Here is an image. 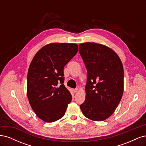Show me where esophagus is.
I'll list each match as a JSON object with an SVG mask.
<instances>
[{
	"mask_svg": "<svg viewBox=\"0 0 146 146\" xmlns=\"http://www.w3.org/2000/svg\"><path fill=\"white\" fill-rule=\"evenodd\" d=\"M72 91L75 93V92H77L78 91V89H77V88H76V89H74V90H72Z\"/></svg>",
	"mask_w": 146,
	"mask_h": 146,
	"instance_id": "1",
	"label": "esophagus"
}]
</instances>
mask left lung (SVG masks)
I'll return each instance as SVG.
<instances>
[{
  "mask_svg": "<svg viewBox=\"0 0 146 146\" xmlns=\"http://www.w3.org/2000/svg\"><path fill=\"white\" fill-rule=\"evenodd\" d=\"M79 52L88 72L86 95L80 109L91 120L104 121L115 111L123 95L122 61L113 49L101 44L81 43Z\"/></svg>",
  "mask_w": 146,
  "mask_h": 146,
  "instance_id": "left-lung-1",
  "label": "left lung"
}]
</instances>
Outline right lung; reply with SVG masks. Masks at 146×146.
<instances>
[{
  "mask_svg": "<svg viewBox=\"0 0 146 146\" xmlns=\"http://www.w3.org/2000/svg\"><path fill=\"white\" fill-rule=\"evenodd\" d=\"M75 43H50L39 49L27 74L28 100L36 115L46 122L62 117L72 96L64 85V66L76 55Z\"/></svg>",
  "mask_w": 146,
  "mask_h": 146,
  "instance_id": "right-lung-1",
  "label": "right lung"
}]
</instances>
